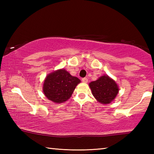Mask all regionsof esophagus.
I'll use <instances>...</instances> for the list:
<instances>
[{
  "instance_id": "obj_1",
  "label": "esophagus",
  "mask_w": 154,
  "mask_h": 154,
  "mask_svg": "<svg viewBox=\"0 0 154 154\" xmlns=\"http://www.w3.org/2000/svg\"><path fill=\"white\" fill-rule=\"evenodd\" d=\"M88 79H87L86 77L82 78V82H83V83H87V82H88Z\"/></svg>"
}]
</instances>
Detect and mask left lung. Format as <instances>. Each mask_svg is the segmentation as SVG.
I'll use <instances>...</instances> for the list:
<instances>
[{
  "instance_id": "left-lung-1",
  "label": "left lung",
  "mask_w": 154,
  "mask_h": 154,
  "mask_svg": "<svg viewBox=\"0 0 154 154\" xmlns=\"http://www.w3.org/2000/svg\"><path fill=\"white\" fill-rule=\"evenodd\" d=\"M89 85L93 96L99 103L103 104L110 103L119 92L117 83L107 75H104L92 82Z\"/></svg>"
}]
</instances>
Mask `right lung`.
Masks as SVG:
<instances>
[{
    "mask_svg": "<svg viewBox=\"0 0 154 154\" xmlns=\"http://www.w3.org/2000/svg\"><path fill=\"white\" fill-rule=\"evenodd\" d=\"M80 79L70 75L64 69H60L46 77L43 92L49 100L62 103L70 98Z\"/></svg>",
    "mask_w": 154,
    "mask_h": 154,
    "instance_id": "1",
    "label": "right lung"
}]
</instances>
